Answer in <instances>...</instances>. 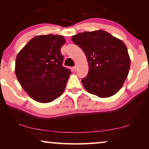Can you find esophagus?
Listing matches in <instances>:
<instances>
[{"label": "esophagus", "instance_id": "esophagus-1", "mask_svg": "<svg viewBox=\"0 0 149 149\" xmlns=\"http://www.w3.org/2000/svg\"><path fill=\"white\" fill-rule=\"evenodd\" d=\"M72 71H76V70H77V66H73L72 68Z\"/></svg>", "mask_w": 149, "mask_h": 149}]
</instances>
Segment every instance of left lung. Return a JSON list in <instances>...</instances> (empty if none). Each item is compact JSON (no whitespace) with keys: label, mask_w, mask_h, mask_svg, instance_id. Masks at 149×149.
<instances>
[{"label":"left lung","mask_w":149,"mask_h":149,"mask_svg":"<svg viewBox=\"0 0 149 149\" xmlns=\"http://www.w3.org/2000/svg\"><path fill=\"white\" fill-rule=\"evenodd\" d=\"M72 41L86 55L88 74L82 83L89 93L100 97L115 95L123 86L130 67L127 49L121 40L104 30L81 32Z\"/></svg>","instance_id":"1"}]
</instances>
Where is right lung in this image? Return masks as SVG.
I'll use <instances>...</instances> for the list:
<instances>
[{"instance_id":"right-lung-1","label":"right lung","mask_w":149,"mask_h":149,"mask_svg":"<svg viewBox=\"0 0 149 149\" xmlns=\"http://www.w3.org/2000/svg\"><path fill=\"white\" fill-rule=\"evenodd\" d=\"M66 40L56 34L32 38L16 57L15 72L20 85L34 100L54 101L64 92L70 69L63 66L61 47Z\"/></svg>"}]
</instances>
